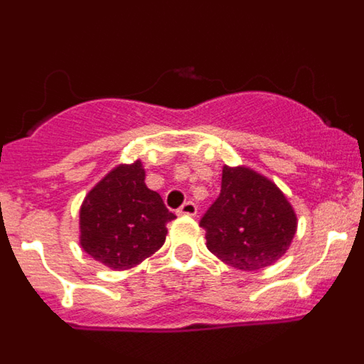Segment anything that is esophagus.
<instances>
[{
	"instance_id": "1",
	"label": "esophagus",
	"mask_w": 364,
	"mask_h": 364,
	"mask_svg": "<svg viewBox=\"0 0 364 364\" xmlns=\"http://www.w3.org/2000/svg\"><path fill=\"white\" fill-rule=\"evenodd\" d=\"M176 215H184V217H195L197 215V205L193 204V202H184V204L180 205V210L176 211Z\"/></svg>"
}]
</instances>
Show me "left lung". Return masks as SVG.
Instances as JSON below:
<instances>
[{"mask_svg":"<svg viewBox=\"0 0 364 364\" xmlns=\"http://www.w3.org/2000/svg\"><path fill=\"white\" fill-rule=\"evenodd\" d=\"M205 246L242 272L275 264L297 231V215L268 176L246 166L222 167V189L202 217Z\"/></svg>","mask_w":364,"mask_h":364,"instance_id":"obj_1","label":"left lung"}]
</instances>
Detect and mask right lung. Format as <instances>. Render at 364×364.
I'll return each mask as SVG.
<instances>
[{
  "label": "right lung",
  "instance_id": "obj_1",
  "mask_svg": "<svg viewBox=\"0 0 364 364\" xmlns=\"http://www.w3.org/2000/svg\"><path fill=\"white\" fill-rule=\"evenodd\" d=\"M175 215L146 186L142 160L118 164L80 205V246L114 272L129 269L159 252Z\"/></svg>",
  "mask_w": 364,
  "mask_h": 364
}]
</instances>
